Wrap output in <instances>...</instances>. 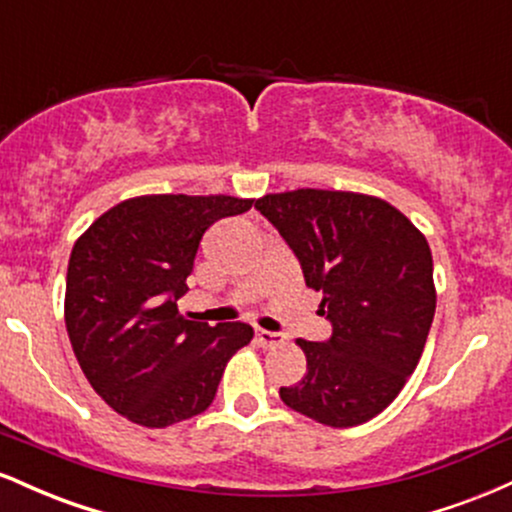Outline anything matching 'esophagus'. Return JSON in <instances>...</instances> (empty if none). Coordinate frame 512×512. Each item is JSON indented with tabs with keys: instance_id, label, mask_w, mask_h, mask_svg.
Instances as JSON below:
<instances>
[{
	"instance_id": "1",
	"label": "esophagus",
	"mask_w": 512,
	"mask_h": 512,
	"mask_svg": "<svg viewBox=\"0 0 512 512\" xmlns=\"http://www.w3.org/2000/svg\"><path fill=\"white\" fill-rule=\"evenodd\" d=\"M255 339H257V344L264 346V349H272V346H281V344H284V337H281V334L267 332V330H257Z\"/></svg>"
}]
</instances>
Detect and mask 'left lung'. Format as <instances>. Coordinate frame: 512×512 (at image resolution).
Listing matches in <instances>:
<instances>
[{
	"label": "left lung",
	"instance_id": "1",
	"mask_svg": "<svg viewBox=\"0 0 512 512\" xmlns=\"http://www.w3.org/2000/svg\"><path fill=\"white\" fill-rule=\"evenodd\" d=\"M255 209L274 223L322 293L327 342H305L308 370L281 387L286 407L332 428L366 424L419 366L436 313L424 233L385 199L342 190L279 192Z\"/></svg>",
	"mask_w": 512,
	"mask_h": 512
}]
</instances>
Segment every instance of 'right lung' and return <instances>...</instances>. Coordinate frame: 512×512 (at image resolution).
I'll list each match as a JSON object with an SVG mask.
<instances>
[{"label": "right lung", "instance_id": "right-lung-1", "mask_svg": "<svg viewBox=\"0 0 512 512\" xmlns=\"http://www.w3.org/2000/svg\"><path fill=\"white\" fill-rule=\"evenodd\" d=\"M252 199L144 195L115 204L74 243L64 322L74 356L108 407L166 428L214 402L228 358L252 327L185 320L178 298L207 228Z\"/></svg>", "mask_w": 512, "mask_h": 512}]
</instances>
